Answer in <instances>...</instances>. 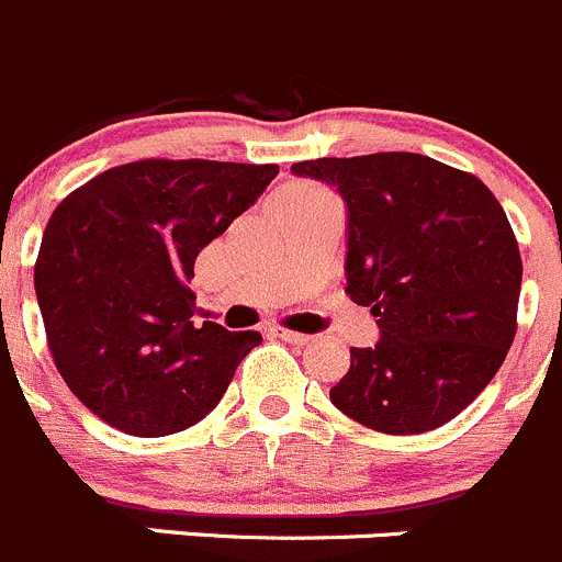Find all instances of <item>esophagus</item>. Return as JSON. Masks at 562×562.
Returning a JSON list of instances; mask_svg holds the SVG:
<instances>
[{
  "label": "esophagus",
  "instance_id": "1",
  "mask_svg": "<svg viewBox=\"0 0 562 562\" xmlns=\"http://www.w3.org/2000/svg\"><path fill=\"white\" fill-rule=\"evenodd\" d=\"M270 334L278 336V339L292 341V345H308V339H312V336L297 334V330H290V328H281V325H276V328H270Z\"/></svg>",
  "mask_w": 562,
  "mask_h": 562
}]
</instances>
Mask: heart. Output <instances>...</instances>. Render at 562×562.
Listing matches in <instances>:
<instances>
[{
	"mask_svg": "<svg viewBox=\"0 0 562 562\" xmlns=\"http://www.w3.org/2000/svg\"><path fill=\"white\" fill-rule=\"evenodd\" d=\"M325 195L323 190H317V187L312 184H290L281 190V195H278V206H292V204H303V201H314V198Z\"/></svg>",
	"mask_w": 562,
	"mask_h": 562,
	"instance_id": "1",
	"label": "heart"
}]
</instances>
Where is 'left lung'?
<instances>
[{"label": "left lung", "instance_id": "1", "mask_svg": "<svg viewBox=\"0 0 562 562\" xmlns=\"http://www.w3.org/2000/svg\"><path fill=\"white\" fill-rule=\"evenodd\" d=\"M292 173L345 198V292L381 328L375 347H350L330 403L389 436L441 427L516 336L521 256L505 210L477 176L422 154L323 157Z\"/></svg>", "mask_w": 562, "mask_h": 562}]
</instances>
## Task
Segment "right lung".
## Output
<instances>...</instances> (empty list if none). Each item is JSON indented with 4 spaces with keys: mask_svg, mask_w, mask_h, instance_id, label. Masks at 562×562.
Returning <instances> with one entry per match:
<instances>
[{
    "mask_svg": "<svg viewBox=\"0 0 562 562\" xmlns=\"http://www.w3.org/2000/svg\"><path fill=\"white\" fill-rule=\"evenodd\" d=\"M278 165L140 159L63 198L35 261V295L63 381L132 436L204 419L259 330L192 325L195 256L243 215Z\"/></svg>",
    "mask_w": 562,
    "mask_h": 562,
    "instance_id": "obj_1",
    "label": "right lung"
}]
</instances>
